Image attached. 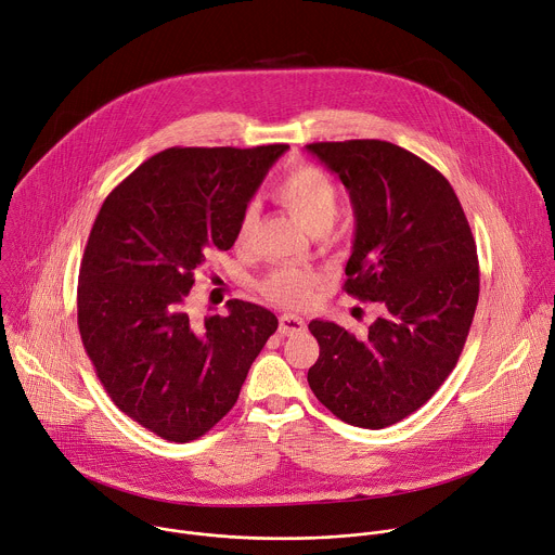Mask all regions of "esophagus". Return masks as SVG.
Listing matches in <instances>:
<instances>
[{"label": "esophagus", "instance_id": "obj_1", "mask_svg": "<svg viewBox=\"0 0 555 555\" xmlns=\"http://www.w3.org/2000/svg\"><path fill=\"white\" fill-rule=\"evenodd\" d=\"M306 331V322L297 315H291V313H284L280 318V333L284 337H291V335H301Z\"/></svg>", "mask_w": 555, "mask_h": 555}]
</instances>
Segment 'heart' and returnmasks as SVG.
Wrapping results in <instances>:
<instances>
[{"mask_svg":"<svg viewBox=\"0 0 555 555\" xmlns=\"http://www.w3.org/2000/svg\"><path fill=\"white\" fill-rule=\"evenodd\" d=\"M275 196L288 207V211L304 224V229L318 231L328 229L339 211V190L333 178L315 167V165H299L284 173L278 182ZM258 207L251 203L240 214L235 227V242L244 246L251 240L256 229ZM318 286V275L311 269H301L295 264H284L273 269L264 282V293L282 304V306H304L309 304Z\"/></svg>","mask_w":555,"mask_h":555,"instance_id":"obj_1","label":"heart"}]
</instances>
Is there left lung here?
<instances>
[{
	"label": "left lung",
	"instance_id": "obj_1",
	"mask_svg": "<svg viewBox=\"0 0 555 555\" xmlns=\"http://www.w3.org/2000/svg\"><path fill=\"white\" fill-rule=\"evenodd\" d=\"M306 150L339 176L354 209L344 291L384 311L363 337L313 320L309 386L337 418L382 429L454 371L478 304L476 242L448 178L412 152L377 139Z\"/></svg>",
	"mask_w": 555,
	"mask_h": 555
}]
</instances>
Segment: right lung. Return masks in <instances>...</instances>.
<instances>
[{"label": "right lung", "instance_id": "add662e5", "mask_svg": "<svg viewBox=\"0 0 555 555\" xmlns=\"http://www.w3.org/2000/svg\"><path fill=\"white\" fill-rule=\"evenodd\" d=\"M286 150L169 147L118 182L92 224L77 286L83 348L114 405L165 441L207 435L278 331L271 311L242 299L198 320L190 291L207 254L231 249Z\"/></svg>", "mask_w": 555, "mask_h": 555}]
</instances>
